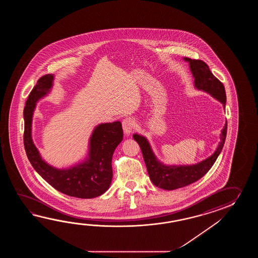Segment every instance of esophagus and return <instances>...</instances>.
<instances>
[{"instance_id":"obj_1","label":"esophagus","mask_w":258,"mask_h":258,"mask_svg":"<svg viewBox=\"0 0 258 258\" xmlns=\"http://www.w3.org/2000/svg\"><path fill=\"white\" fill-rule=\"evenodd\" d=\"M135 128V121L132 118H125L122 121V129L125 135H130Z\"/></svg>"}]
</instances>
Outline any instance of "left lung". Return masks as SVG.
Masks as SVG:
<instances>
[{
  "instance_id": "obj_1",
  "label": "left lung",
  "mask_w": 258,
  "mask_h": 258,
  "mask_svg": "<svg viewBox=\"0 0 258 258\" xmlns=\"http://www.w3.org/2000/svg\"><path fill=\"white\" fill-rule=\"evenodd\" d=\"M183 59L189 62L190 70L195 78L194 82L196 88L210 94L213 98L219 100L225 108L226 92L224 86L209 70V66L203 60H192L190 58ZM226 135L227 122L221 131L220 142L214 153L197 164L180 166L162 164L155 156L146 137L137 134H135L133 137L140 146L148 175L154 185L165 190H174L198 181L211 169L224 146Z\"/></svg>"
}]
</instances>
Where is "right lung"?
Returning <instances> with one entry per match:
<instances>
[{
    "label": "right lung",
    "mask_w": 258,
    "mask_h": 258,
    "mask_svg": "<svg viewBox=\"0 0 258 258\" xmlns=\"http://www.w3.org/2000/svg\"><path fill=\"white\" fill-rule=\"evenodd\" d=\"M53 75L40 77L28 96L24 109V146L28 160L45 181L59 192L77 198H94L104 194L112 179L111 159L123 132L121 121L100 123L94 129L89 140L88 157L68 169H57L41 159L31 137L32 117L39 99L49 93Z\"/></svg>",
    "instance_id": "1"
}]
</instances>
